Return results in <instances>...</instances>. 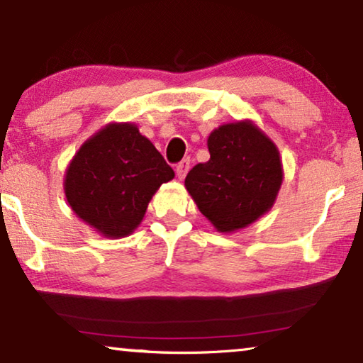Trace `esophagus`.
Segmentation results:
<instances>
[{
  "instance_id": "esophagus-1",
  "label": "esophagus",
  "mask_w": 363,
  "mask_h": 363,
  "mask_svg": "<svg viewBox=\"0 0 363 363\" xmlns=\"http://www.w3.org/2000/svg\"><path fill=\"white\" fill-rule=\"evenodd\" d=\"M189 167H191V161H189V160H182L181 163L176 166V174H177V177H179L181 181L184 179V177H186Z\"/></svg>"
}]
</instances>
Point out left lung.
I'll return each mask as SVG.
<instances>
[{
	"label": "left lung",
	"mask_w": 363,
	"mask_h": 363,
	"mask_svg": "<svg viewBox=\"0 0 363 363\" xmlns=\"http://www.w3.org/2000/svg\"><path fill=\"white\" fill-rule=\"evenodd\" d=\"M207 147L210 160L194 166L184 186L216 231L246 228L279 196L284 181L279 148L247 118L215 128Z\"/></svg>",
	"instance_id": "obj_1"
}]
</instances>
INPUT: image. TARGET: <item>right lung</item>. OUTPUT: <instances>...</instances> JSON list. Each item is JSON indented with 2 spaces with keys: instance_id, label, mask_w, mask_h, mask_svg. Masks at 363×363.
Instances as JSON below:
<instances>
[{
  "instance_id": "add662e5",
  "label": "right lung",
  "mask_w": 363,
  "mask_h": 363,
  "mask_svg": "<svg viewBox=\"0 0 363 363\" xmlns=\"http://www.w3.org/2000/svg\"><path fill=\"white\" fill-rule=\"evenodd\" d=\"M172 177V167L135 123L111 122L69 161L63 191L78 218L117 240L138 228L151 197Z\"/></svg>"
}]
</instances>
